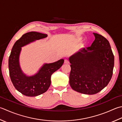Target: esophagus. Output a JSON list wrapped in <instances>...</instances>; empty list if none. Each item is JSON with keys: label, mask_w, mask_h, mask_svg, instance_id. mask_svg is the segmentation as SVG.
<instances>
[{"label": "esophagus", "mask_w": 122, "mask_h": 122, "mask_svg": "<svg viewBox=\"0 0 122 122\" xmlns=\"http://www.w3.org/2000/svg\"><path fill=\"white\" fill-rule=\"evenodd\" d=\"M64 63H65V64H68V63H69V61L68 60H64Z\"/></svg>", "instance_id": "34e87169"}]
</instances>
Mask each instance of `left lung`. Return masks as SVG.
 <instances>
[{
	"mask_svg": "<svg viewBox=\"0 0 122 122\" xmlns=\"http://www.w3.org/2000/svg\"><path fill=\"white\" fill-rule=\"evenodd\" d=\"M92 45L69 58L71 63L69 83L72 89L83 94L94 95L107 86L113 75L114 56L105 37L93 33Z\"/></svg>",
	"mask_w": 122,
	"mask_h": 122,
	"instance_id": "8db88e82",
	"label": "left lung"
}]
</instances>
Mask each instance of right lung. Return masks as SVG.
<instances>
[{"instance_id":"right-lung-1","label":"right lung","mask_w":122,"mask_h":122,"mask_svg":"<svg viewBox=\"0 0 122 122\" xmlns=\"http://www.w3.org/2000/svg\"><path fill=\"white\" fill-rule=\"evenodd\" d=\"M47 36V34L39 32H28L17 41L11 49L8 60L10 79L16 90L26 96L35 97L46 92L51 85V75L64 63V60L61 59L53 63H45L37 73L32 76H27L23 72L19 62L21 47Z\"/></svg>"}]
</instances>
